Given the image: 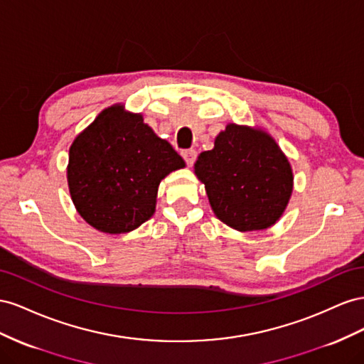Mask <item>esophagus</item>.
<instances>
[{"label": "esophagus", "instance_id": "34e87169", "mask_svg": "<svg viewBox=\"0 0 364 364\" xmlns=\"http://www.w3.org/2000/svg\"><path fill=\"white\" fill-rule=\"evenodd\" d=\"M183 159L186 160V163H188V166L191 168V166L195 163L196 160V151L193 149H189V151H184L183 152Z\"/></svg>", "mask_w": 364, "mask_h": 364}]
</instances>
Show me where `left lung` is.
Here are the masks:
<instances>
[{
    "instance_id": "1",
    "label": "left lung",
    "mask_w": 364,
    "mask_h": 364,
    "mask_svg": "<svg viewBox=\"0 0 364 364\" xmlns=\"http://www.w3.org/2000/svg\"><path fill=\"white\" fill-rule=\"evenodd\" d=\"M193 172L216 218L237 232H257L284 215L294 186L291 163L262 128L228 123Z\"/></svg>"
}]
</instances>
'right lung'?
I'll return each mask as SVG.
<instances>
[{"mask_svg":"<svg viewBox=\"0 0 364 364\" xmlns=\"http://www.w3.org/2000/svg\"><path fill=\"white\" fill-rule=\"evenodd\" d=\"M184 166L141 114L116 103L73 140L68 191L77 213L96 230L129 233L154 215L164 176Z\"/></svg>","mask_w":364,"mask_h":364,"instance_id":"right-lung-1","label":"right lung"}]
</instances>
